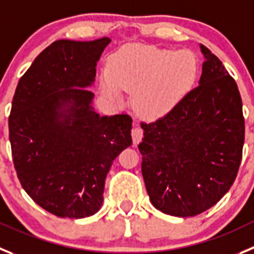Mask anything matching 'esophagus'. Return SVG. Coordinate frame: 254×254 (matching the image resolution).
<instances>
[{
  "instance_id": "esophagus-1",
  "label": "esophagus",
  "mask_w": 254,
  "mask_h": 254,
  "mask_svg": "<svg viewBox=\"0 0 254 254\" xmlns=\"http://www.w3.org/2000/svg\"><path fill=\"white\" fill-rule=\"evenodd\" d=\"M131 138L134 144H138L141 140V138H143V129L139 125H135L131 129Z\"/></svg>"
}]
</instances>
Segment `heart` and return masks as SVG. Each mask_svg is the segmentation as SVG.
<instances>
[{
	"mask_svg": "<svg viewBox=\"0 0 254 254\" xmlns=\"http://www.w3.org/2000/svg\"><path fill=\"white\" fill-rule=\"evenodd\" d=\"M196 73L198 61L188 50L129 45L109 60L104 87L111 96L118 90L134 94L136 111L153 118L168 113L186 96Z\"/></svg>",
	"mask_w": 254,
	"mask_h": 254,
	"instance_id": "obj_1",
	"label": "heart"
}]
</instances>
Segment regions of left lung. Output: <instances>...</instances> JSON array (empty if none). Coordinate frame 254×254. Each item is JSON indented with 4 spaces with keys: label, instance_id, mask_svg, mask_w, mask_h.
<instances>
[{
    "label": "left lung",
    "instance_id": "left-lung-1",
    "mask_svg": "<svg viewBox=\"0 0 254 254\" xmlns=\"http://www.w3.org/2000/svg\"><path fill=\"white\" fill-rule=\"evenodd\" d=\"M199 85L169 113L141 123V173L150 202L174 217H194L219 202L238 173L245 118L238 86L222 61L200 45Z\"/></svg>",
    "mask_w": 254,
    "mask_h": 254
}]
</instances>
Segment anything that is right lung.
<instances>
[{
	"mask_svg": "<svg viewBox=\"0 0 254 254\" xmlns=\"http://www.w3.org/2000/svg\"><path fill=\"white\" fill-rule=\"evenodd\" d=\"M110 41L52 42L13 95L8 130L18 181L35 203L58 217L98 212L114 159L131 145V118L95 113L87 89Z\"/></svg>",
	"mask_w": 254,
	"mask_h": 254,
	"instance_id": "obj_1",
	"label": "right lung"
}]
</instances>
